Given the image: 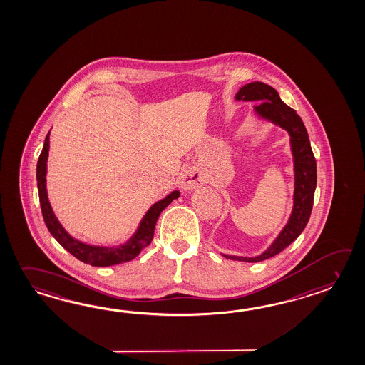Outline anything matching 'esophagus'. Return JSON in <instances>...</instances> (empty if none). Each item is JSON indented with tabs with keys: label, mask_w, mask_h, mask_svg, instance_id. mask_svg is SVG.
<instances>
[{
	"label": "esophagus",
	"mask_w": 365,
	"mask_h": 365,
	"mask_svg": "<svg viewBox=\"0 0 365 365\" xmlns=\"http://www.w3.org/2000/svg\"><path fill=\"white\" fill-rule=\"evenodd\" d=\"M180 187L185 191H192L197 187H202L204 183V175L202 171L199 170L197 168H191L187 169L182 175H180Z\"/></svg>",
	"instance_id": "34e87169"
}]
</instances>
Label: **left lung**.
Wrapping results in <instances>:
<instances>
[{
    "instance_id": "1",
    "label": "left lung",
    "mask_w": 365,
    "mask_h": 365,
    "mask_svg": "<svg viewBox=\"0 0 365 365\" xmlns=\"http://www.w3.org/2000/svg\"><path fill=\"white\" fill-rule=\"evenodd\" d=\"M235 98V101L255 102L257 105L254 106L252 110L255 116L260 120L272 123L283 128L291 138L289 145L293 161L294 190L293 207L287 224L267 249L255 257H237L222 254L227 259L255 263L275 257L276 254L283 252L307 227L313 208V199L316 191L317 163L314 154L312 152L308 132L300 116L289 106L284 103L279 97V93L274 88L263 82H250L247 85H243Z\"/></svg>"
}]
</instances>
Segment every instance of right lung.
Here are the masks:
<instances>
[{
    "instance_id": "obj_1",
    "label": "right lung",
    "mask_w": 365,
    "mask_h": 365,
    "mask_svg": "<svg viewBox=\"0 0 365 365\" xmlns=\"http://www.w3.org/2000/svg\"><path fill=\"white\" fill-rule=\"evenodd\" d=\"M49 152V132L46 136L38 165H36V180H38V191L41 200V213L46 225L48 227L49 233L60 243L65 250L71 252L77 259L81 260L86 264L94 267H108L120 264L123 262H128L136 258L140 252L152 242L154 235V227L161 212L170 204L174 199H178L180 192L174 190L173 192L166 195L163 199L154 202L153 205L145 212L143 219L138 224V229L130 238L124 242L115 246H103V245H91L82 242L69 235L65 227L57 220L55 212L49 202L47 192V161Z\"/></svg>"
}]
</instances>
